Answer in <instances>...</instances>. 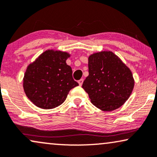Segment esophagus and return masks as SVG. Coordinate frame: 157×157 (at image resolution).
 I'll use <instances>...</instances> for the list:
<instances>
[{
  "label": "esophagus",
  "instance_id": "obj_1",
  "mask_svg": "<svg viewBox=\"0 0 157 157\" xmlns=\"http://www.w3.org/2000/svg\"><path fill=\"white\" fill-rule=\"evenodd\" d=\"M83 80H83V79H80V80L78 81L79 85H82V83H83Z\"/></svg>",
  "mask_w": 157,
  "mask_h": 157
}]
</instances>
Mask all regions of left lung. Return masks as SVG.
<instances>
[{
  "instance_id": "8db88e82",
  "label": "left lung",
  "mask_w": 157,
  "mask_h": 157,
  "mask_svg": "<svg viewBox=\"0 0 157 157\" xmlns=\"http://www.w3.org/2000/svg\"><path fill=\"white\" fill-rule=\"evenodd\" d=\"M89 75L82 84L92 104L103 111L120 108L134 88L131 71L111 51L93 53L88 58Z\"/></svg>"
}]
</instances>
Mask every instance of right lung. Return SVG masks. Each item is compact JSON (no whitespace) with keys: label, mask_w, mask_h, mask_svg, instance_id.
I'll use <instances>...</instances> for the list:
<instances>
[{"label":"right lung","mask_w":157,"mask_h":157,"mask_svg":"<svg viewBox=\"0 0 157 157\" xmlns=\"http://www.w3.org/2000/svg\"><path fill=\"white\" fill-rule=\"evenodd\" d=\"M70 55L60 51L48 50L27 67L23 79L26 96L35 106L51 109L66 100L71 89L79 85L67 64Z\"/></svg>","instance_id":"1"}]
</instances>
